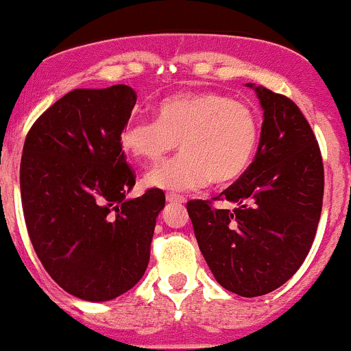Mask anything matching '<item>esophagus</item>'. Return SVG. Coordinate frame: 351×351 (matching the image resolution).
Listing matches in <instances>:
<instances>
[{
	"mask_svg": "<svg viewBox=\"0 0 351 351\" xmlns=\"http://www.w3.org/2000/svg\"><path fill=\"white\" fill-rule=\"evenodd\" d=\"M165 199H167L169 204H184V202H186V197L179 196V194H172V193L167 194Z\"/></svg>",
	"mask_w": 351,
	"mask_h": 351,
	"instance_id": "esophagus-1",
	"label": "esophagus"
}]
</instances>
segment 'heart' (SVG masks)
Masks as SVG:
<instances>
[{
  "mask_svg": "<svg viewBox=\"0 0 351 351\" xmlns=\"http://www.w3.org/2000/svg\"><path fill=\"white\" fill-rule=\"evenodd\" d=\"M179 143L182 155L152 169L149 187L171 193L234 182L252 164L258 120L243 103L219 93H184L155 108V121L130 120L120 133L121 149L140 162H158Z\"/></svg>",
  "mask_w": 351,
  "mask_h": 351,
  "instance_id": "heart-1",
  "label": "heart"
}]
</instances>
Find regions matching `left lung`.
Instances as JSON below:
<instances>
[{
    "label": "left lung",
    "instance_id": "left-lung-1",
    "mask_svg": "<svg viewBox=\"0 0 351 351\" xmlns=\"http://www.w3.org/2000/svg\"><path fill=\"white\" fill-rule=\"evenodd\" d=\"M263 110L255 158L216 201L187 202L194 234L213 276L243 298L287 282L308 256L323 208L319 145L298 104L263 86L247 84Z\"/></svg>",
    "mask_w": 351,
    "mask_h": 351
}]
</instances>
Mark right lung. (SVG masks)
I'll list each match as a JSON object with an SVG mask.
<instances>
[{
  "instance_id": "1",
  "label": "right lung",
  "mask_w": 351,
  "mask_h": 351,
  "mask_svg": "<svg viewBox=\"0 0 351 351\" xmlns=\"http://www.w3.org/2000/svg\"><path fill=\"white\" fill-rule=\"evenodd\" d=\"M136 95L130 86L74 89L40 114L25 138L20 191L28 237L64 291L103 302L145 274L160 189L128 199L135 174L120 133Z\"/></svg>"
}]
</instances>
